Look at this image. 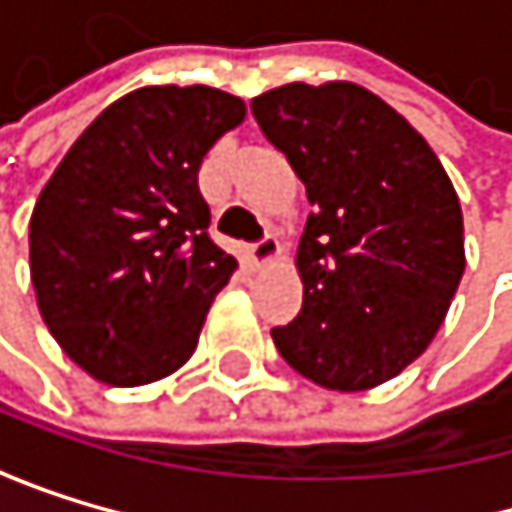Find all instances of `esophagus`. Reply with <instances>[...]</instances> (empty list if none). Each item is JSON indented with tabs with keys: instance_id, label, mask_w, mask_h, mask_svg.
<instances>
[{
	"instance_id": "1",
	"label": "esophagus",
	"mask_w": 512,
	"mask_h": 512,
	"mask_svg": "<svg viewBox=\"0 0 512 512\" xmlns=\"http://www.w3.org/2000/svg\"><path fill=\"white\" fill-rule=\"evenodd\" d=\"M276 254H279V239L273 233H267L264 239H258V242L251 245V261L258 264V267L267 264V261H273Z\"/></svg>"
}]
</instances>
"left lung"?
Instances as JSON below:
<instances>
[{
    "instance_id": "left-lung-1",
    "label": "left lung",
    "mask_w": 512,
    "mask_h": 512,
    "mask_svg": "<svg viewBox=\"0 0 512 512\" xmlns=\"http://www.w3.org/2000/svg\"><path fill=\"white\" fill-rule=\"evenodd\" d=\"M313 205L298 270L304 304L273 328L282 359L356 393L415 362L464 276V218L424 137L353 82H291L251 101Z\"/></svg>"
}]
</instances>
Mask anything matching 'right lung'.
Here are the masks:
<instances>
[{
    "instance_id": "right-lung-1",
    "label": "right lung",
    "mask_w": 512,
    "mask_h": 512,
    "mask_svg": "<svg viewBox=\"0 0 512 512\" xmlns=\"http://www.w3.org/2000/svg\"><path fill=\"white\" fill-rule=\"evenodd\" d=\"M245 119L208 85L137 88L97 116L39 193L30 276L45 325L91 378L141 387L178 371L236 258L208 236L199 165Z\"/></svg>"
}]
</instances>
